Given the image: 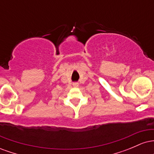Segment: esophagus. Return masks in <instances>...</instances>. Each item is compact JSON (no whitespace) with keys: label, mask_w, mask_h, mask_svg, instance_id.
Here are the masks:
<instances>
[{"label":"esophagus","mask_w":154,"mask_h":154,"mask_svg":"<svg viewBox=\"0 0 154 154\" xmlns=\"http://www.w3.org/2000/svg\"><path fill=\"white\" fill-rule=\"evenodd\" d=\"M78 83H77V82H74L73 83V86H74V87H77V86H78Z\"/></svg>","instance_id":"34e87169"}]
</instances>
